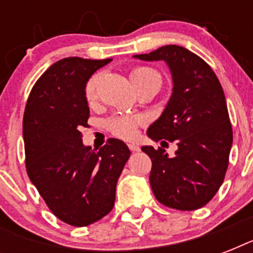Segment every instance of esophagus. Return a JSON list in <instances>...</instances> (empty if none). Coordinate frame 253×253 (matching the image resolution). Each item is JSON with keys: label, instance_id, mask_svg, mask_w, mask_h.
Instances as JSON below:
<instances>
[{"label": "esophagus", "instance_id": "1", "mask_svg": "<svg viewBox=\"0 0 253 253\" xmlns=\"http://www.w3.org/2000/svg\"><path fill=\"white\" fill-rule=\"evenodd\" d=\"M128 148H130L131 152H138V151L140 150V147H139L138 144H135V143H130V144H128Z\"/></svg>", "mask_w": 253, "mask_h": 253}]
</instances>
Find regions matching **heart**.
<instances>
[{
	"label": "heart",
	"instance_id": "b5f03b06",
	"mask_svg": "<svg viewBox=\"0 0 253 253\" xmlns=\"http://www.w3.org/2000/svg\"><path fill=\"white\" fill-rule=\"evenodd\" d=\"M131 81L134 86L139 85H155V86H162L163 79L158 71L150 67H138L134 68L130 73ZM98 76L94 75L89 79L85 86V95L87 99H91L94 97L95 86H97ZM143 123L142 118H132V117H114L107 122L109 130L114 135L123 139H131L136 135V127Z\"/></svg>",
	"mask_w": 253,
	"mask_h": 253
}]
</instances>
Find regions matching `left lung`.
<instances>
[{
  "label": "left lung",
  "mask_w": 253,
  "mask_h": 253,
  "mask_svg": "<svg viewBox=\"0 0 253 253\" xmlns=\"http://www.w3.org/2000/svg\"><path fill=\"white\" fill-rule=\"evenodd\" d=\"M134 57L164 61L173 81L166 109L147 135L155 142L176 140L174 156L160 147H142L152 162V192L168 208L197 210L215 196L228 167L232 127L223 89L209 64L181 45H163Z\"/></svg>",
  "instance_id": "1"
}]
</instances>
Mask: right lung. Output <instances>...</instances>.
<instances>
[{"mask_svg": "<svg viewBox=\"0 0 253 253\" xmlns=\"http://www.w3.org/2000/svg\"><path fill=\"white\" fill-rule=\"evenodd\" d=\"M110 61L61 59L39 77L26 103L27 174L49 210L75 227L89 226L111 211L117 182L131 155L114 138L91 150L80 132L89 118L86 83Z\"/></svg>", "mask_w": 253, "mask_h": 253, "instance_id": "1", "label": "right lung"}]
</instances>
